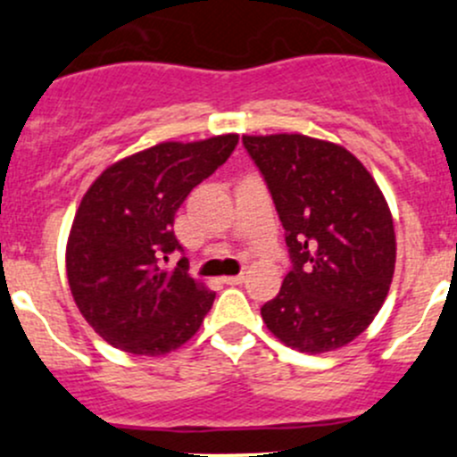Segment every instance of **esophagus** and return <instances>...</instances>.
<instances>
[{
    "instance_id": "1",
    "label": "esophagus",
    "mask_w": 457,
    "mask_h": 457,
    "mask_svg": "<svg viewBox=\"0 0 457 457\" xmlns=\"http://www.w3.org/2000/svg\"><path fill=\"white\" fill-rule=\"evenodd\" d=\"M243 280H245V278H243L241 274H238V276H225L223 283H225V285H241Z\"/></svg>"
}]
</instances>
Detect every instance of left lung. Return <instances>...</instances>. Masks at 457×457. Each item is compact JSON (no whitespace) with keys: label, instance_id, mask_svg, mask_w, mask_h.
<instances>
[{"label":"left lung","instance_id":"1","mask_svg":"<svg viewBox=\"0 0 457 457\" xmlns=\"http://www.w3.org/2000/svg\"><path fill=\"white\" fill-rule=\"evenodd\" d=\"M274 199L292 270L261 307L267 329L305 353L352 343L380 312L395 267L394 219L365 165L305 135L243 137Z\"/></svg>","mask_w":457,"mask_h":457}]
</instances>
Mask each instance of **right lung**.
I'll return each mask as SVG.
<instances>
[{
  "label": "right lung",
  "mask_w": 457,
  "mask_h": 457,
  "mask_svg": "<svg viewBox=\"0 0 457 457\" xmlns=\"http://www.w3.org/2000/svg\"><path fill=\"white\" fill-rule=\"evenodd\" d=\"M238 135L159 143L110 165L81 199L66 250L77 307L92 329L137 356H161L199 331L214 292L187 274L174 216L192 190L216 172Z\"/></svg>",
  "instance_id": "add662e5"
}]
</instances>
